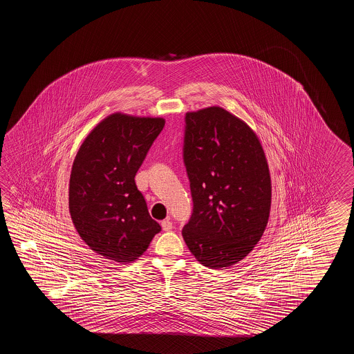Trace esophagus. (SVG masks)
I'll return each mask as SVG.
<instances>
[{
    "label": "esophagus",
    "mask_w": 354,
    "mask_h": 354,
    "mask_svg": "<svg viewBox=\"0 0 354 354\" xmlns=\"http://www.w3.org/2000/svg\"><path fill=\"white\" fill-rule=\"evenodd\" d=\"M160 225H162V229H163L165 232H169V230H172V227H174L172 223H171L168 218H167V220H163Z\"/></svg>",
    "instance_id": "34e87169"
}]
</instances>
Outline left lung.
<instances>
[{
    "label": "left lung",
    "instance_id": "obj_1",
    "mask_svg": "<svg viewBox=\"0 0 354 354\" xmlns=\"http://www.w3.org/2000/svg\"><path fill=\"white\" fill-rule=\"evenodd\" d=\"M183 163L192 214L182 229L200 263L221 270L248 256L271 209V177L248 125L214 106L185 116Z\"/></svg>",
    "mask_w": 354,
    "mask_h": 354
}]
</instances>
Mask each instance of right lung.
Returning <instances> with one entry per match:
<instances>
[{"instance_id": "right-lung-1", "label": "right lung", "mask_w": 354, "mask_h": 354, "mask_svg": "<svg viewBox=\"0 0 354 354\" xmlns=\"http://www.w3.org/2000/svg\"><path fill=\"white\" fill-rule=\"evenodd\" d=\"M165 128L160 118L113 113L84 139L69 180V212L84 243L120 263L142 256L160 232L136 174Z\"/></svg>"}]
</instances>
